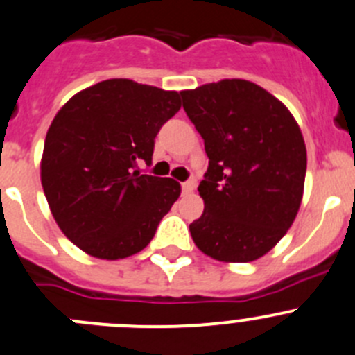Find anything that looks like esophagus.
I'll return each instance as SVG.
<instances>
[{"label": "esophagus", "mask_w": 355, "mask_h": 355, "mask_svg": "<svg viewBox=\"0 0 355 355\" xmlns=\"http://www.w3.org/2000/svg\"><path fill=\"white\" fill-rule=\"evenodd\" d=\"M195 187H197V181L195 180L184 181V183L181 184V188H183V193H191V191L195 190Z\"/></svg>", "instance_id": "esophagus-1"}]
</instances>
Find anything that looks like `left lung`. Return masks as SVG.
I'll list each match as a JSON object with an SVG mask.
<instances>
[{"instance_id":"obj_1","label":"left lung","mask_w":355,"mask_h":355,"mask_svg":"<svg viewBox=\"0 0 355 355\" xmlns=\"http://www.w3.org/2000/svg\"><path fill=\"white\" fill-rule=\"evenodd\" d=\"M181 97L209 157L198 184L204 214L190 225L191 239L218 261H254L298 214L306 172L302 130L281 101L248 80L207 83Z\"/></svg>"}]
</instances>
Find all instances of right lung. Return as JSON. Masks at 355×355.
I'll return each instance as SVG.
<instances>
[{
    "label": "right lung",
    "instance_id": "add662e5",
    "mask_svg": "<svg viewBox=\"0 0 355 355\" xmlns=\"http://www.w3.org/2000/svg\"><path fill=\"white\" fill-rule=\"evenodd\" d=\"M181 107L180 94L127 78L71 97L53 118L42 157V187L62 234L87 254L121 259L143 251L178 200L171 178L139 174L155 137Z\"/></svg>",
    "mask_w": 355,
    "mask_h": 355
}]
</instances>
